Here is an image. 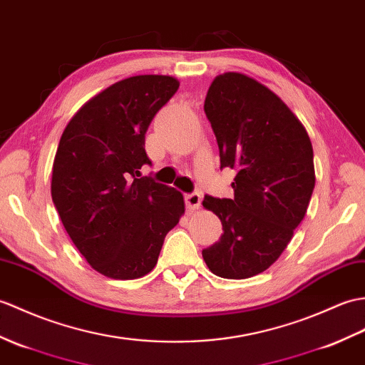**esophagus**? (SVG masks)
<instances>
[{"instance_id": "obj_1", "label": "esophagus", "mask_w": 365, "mask_h": 365, "mask_svg": "<svg viewBox=\"0 0 365 365\" xmlns=\"http://www.w3.org/2000/svg\"><path fill=\"white\" fill-rule=\"evenodd\" d=\"M200 202H202V196L199 192H190L185 196V203L188 210H197L200 207Z\"/></svg>"}]
</instances>
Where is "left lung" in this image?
<instances>
[{
  "label": "left lung",
  "instance_id": "obj_1",
  "mask_svg": "<svg viewBox=\"0 0 365 365\" xmlns=\"http://www.w3.org/2000/svg\"><path fill=\"white\" fill-rule=\"evenodd\" d=\"M203 110L221 169H235L236 177L233 199L202 202L224 230L202 257L217 277L250 278L274 264L307 215L316 183L312 144L291 108L241 73L219 74Z\"/></svg>",
  "mask_w": 365,
  "mask_h": 365
}]
</instances>
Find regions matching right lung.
<instances>
[{
    "label": "right lung",
    "instance_id": "right-lung-1",
    "mask_svg": "<svg viewBox=\"0 0 365 365\" xmlns=\"http://www.w3.org/2000/svg\"><path fill=\"white\" fill-rule=\"evenodd\" d=\"M179 86L158 74L116 82L79 108L58 141L51 196L82 257L108 278L149 274L185 213L180 191L140 173L150 165L144 135Z\"/></svg>",
    "mask_w": 365,
    "mask_h": 365
}]
</instances>
